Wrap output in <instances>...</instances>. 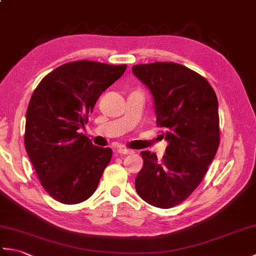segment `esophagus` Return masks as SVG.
<instances>
[{"instance_id":"1","label":"esophagus","mask_w":256,"mask_h":256,"mask_svg":"<svg viewBox=\"0 0 256 256\" xmlns=\"http://www.w3.org/2000/svg\"><path fill=\"white\" fill-rule=\"evenodd\" d=\"M116 153L120 155H128V154H132V150H126V148H118L116 150Z\"/></svg>"}]
</instances>
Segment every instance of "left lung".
Listing matches in <instances>:
<instances>
[{
  "label": "left lung",
  "mask_w": 256,
  "mask_h": 256,
  "mask_svg": "<svg viewBox=\"0 0 256 256\" xmlns=\"http://www.w3.org/2000/svg\"><path fill=\"white\" fill-rule=\"evenodd\" d=\"M133 74L153 96L156 123L167 140L166 155L140 152L143 167L135 189L146 202L172 208L202 180L219 148L218 99L210 84L175 62L135 64Z\"/></svg>",
  "instance_id": "obj_1"
}]
</instances>
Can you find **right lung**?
<instances>
[{"label": "right lung", "instance_id": "right-lung-1", "mask_svg": "<svg viewBox=\"0 0 256 256\" xmlns=\"http://www.w3.org/2000/svg\"><path fill=\"white\" fill-rule=\"evenodd\" d=\"M126 64L79 60L64 64L37 86L26 112L25 148L47 194L62 204L90 198L112 157L78 131L96 100Z\"/></svg>", "mask_w": 256, "mask_h": 256}]
</instances>
